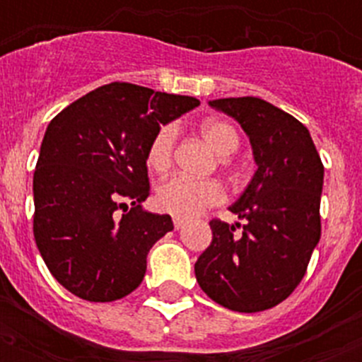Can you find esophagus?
<instances>
[{
	"label": "esophagus",
	"mask_w": 362,
	"mask_h": 362,
	"mask_svg": "<svg viewBox=\"0 0 362 362\" xmlns=\"http://www.w3.org/2000/svg\"><path fill=\"white\" fill-rule=\"evenodd\" d=\"M175 229H182V227H186V220H182V218H175Z\"/></svg>",
	"instance_id": "esophagus-1"
}]
</instances>
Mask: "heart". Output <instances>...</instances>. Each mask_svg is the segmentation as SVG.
<instances>
[{
  "label": "heart",
  "instance_id": "1",
  "mask_svg": "<svg viewBox=\"0 0 362 362\" xmlns=\"http://www.w3.org/2000/svg\"><path fill=\"white\" fill-rule=\"evenodd\" d=\"M201 133L220 156H229L238 148V136L226 122L209 120L201 125ZM176 144V127L167 124L156 131L146 150V165L153 173H165L173 163ZM226 189L216 180H193L176 175L161 182L156 192V204L161 212L175 218H193L203 210L223 203Z\"/></svg>",
  "mask_w": 362,
  "mask_h": 362
}]
</instances>
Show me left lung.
<instances>
[{"label":"left lung","instance_id":"1","mask_svg":"<svg viewBox=\"0 0 362 362\" xmlns=\"http://www.w3.org/2000/svg\"><path fill=\"white\" fill-rule=\"evenodd\" d=\"M250 136L257 170L231 212L210 221L212 244L195 263L201 289L223 308L253 314L286 300L306 274L321 237L323 163L308 129L259 98L210 101Z\"/></svg>","mask_w":362,"mask_h":362}]
</instances>
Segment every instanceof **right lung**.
I'll use <instances>...</instances> for the list:
<instances>
[{
	"mask_svg": "<svg viewBox=\"0 0 362 362\" xmlns=\"http://www.w3.org/2000/svg\"><path fill=\"white\" fill-rule=\"evenodd\" d=\"M199 99L110 82L48 124L33 175V237L50 274L76 297L112 303L141 286L170 216L142 210L148 144Z\"/></svg>",
	"mask_w": 362,
	"mask_h": 362,
	"instance_id": "1",
	"label": "right lung"
}]
</instances>
